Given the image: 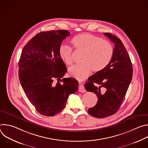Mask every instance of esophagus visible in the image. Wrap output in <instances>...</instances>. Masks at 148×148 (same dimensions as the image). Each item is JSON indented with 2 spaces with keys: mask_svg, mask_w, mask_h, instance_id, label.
Wrapping results in <instances>:
<instances>
[{
  "mask_svg": "<svg viewBox=\"0 0 148 148\" xmlns=\"http://www.w3.org/2000/svg\"><path fill=\"white\" fill-rule=\"evenodd\" d=\"M78 91L80 92L84 93L86 91V90L85 88H84V87L82 85H81V84H80L78 87Z\"/></svg>",
  "mask_w": 148,
  "mask_h": 148,
  "instance_id": "obj_1",
  "label": "esophagus"
}]
</instances>
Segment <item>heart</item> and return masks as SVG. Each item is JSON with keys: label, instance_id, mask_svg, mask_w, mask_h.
I'll use <instances>...</instances> for the list:
<instances>
[{"label": "heart", "instance_id": "1", "mask_svg": "<svg viewBox=\"0 0 148 148\" xmlns=\"http://www.w3.org/2000/svg\"><path fill=\"white\" fill-rule=\"evenodd\" d=\"M75 51L82 53V63L69 69L70 76L82 81L85 79L92 71L98 73L103 70L111 61L114 50L108 41L88 33H82L73 37L71 41ZM58 54L61 60L70 66L73 62V50L65 45H61Z\"/></svg>", "mask_w": 148, "mask_h": 148}]
</instances>
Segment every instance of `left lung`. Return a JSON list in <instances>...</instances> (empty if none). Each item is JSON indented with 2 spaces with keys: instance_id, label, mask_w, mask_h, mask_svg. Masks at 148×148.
I'll list each match as a JSON object with an SVG mask.
<instances>
[{
  "instance_id": "1",
  "label": "left lung",
  "mask_w": 148,
  "mask_h": 148,
  "mask_svg": "<svg viewBox=\"0 0 148 148\" xmlns=\"http://www.w3.org/2000/svg\"><path fill=\"white\" fill-rule=\"evenodd\" d=\"M103 34L115 44L112 59L103 70L91 76L84 86L87 91L97 96V104L89 108L88 112L98 118L108 117L118 111L133 74L130 56L121 40L111 33H103ZM95 84L99 87L95 86Z\"/></svg>"
}]
</instances>
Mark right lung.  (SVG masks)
I'll use <instances>...</instances> for the list:
<instances>
[{"mask_svg": "<svg viewBox=\"0 0 148 148\" xmlns=\"http://www.w3.org/2000/svg\"><path fill=\"white\" fill-rule=\"evenodd\" d=\"M69 36L70 32L65 30L40 32L27 42L20 56L21 85L37 111L45 116H54L64 110L69 95L78 89L77 79H61L67 67L59 56L58 49ZM59 80L63 81L62 84Z\"/></svg>", "mask_w": 148, "mask_h": 148, "instance_id": "right-lung-1", "label": "right lung"}]
</instances>
